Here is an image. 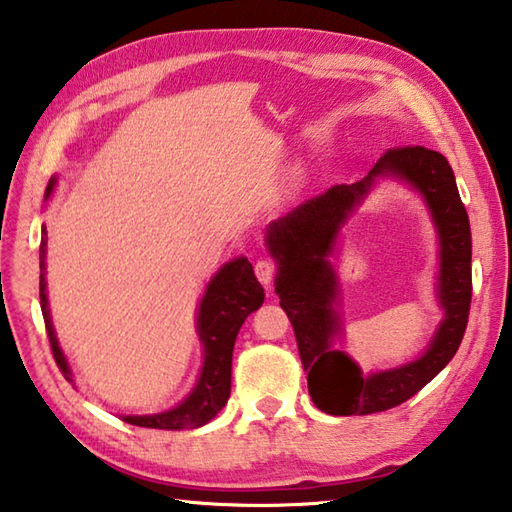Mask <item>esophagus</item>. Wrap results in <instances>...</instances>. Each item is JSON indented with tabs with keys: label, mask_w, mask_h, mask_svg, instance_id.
Wrapping results in <instances>:
<instances>
[{
	"label": "esophagus",
	"mask_w": 512,
	"mask_h": 512,
	"mask_svg": "<svg viewBox=\"0 0 512 512\" xmlns=\"http://www.w3.org/2000/svg\"><path fill=\"white\" fill-rule=\"evenodd\" d=\"M275 273H277V266L270 262V259H259V262L255 264V275L259 282H262L264 286H270L273 284L275 279Z\"/></svg>",
	"instance_id": "1"
}]
</instances>
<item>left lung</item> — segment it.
<instances>
[{"instance_id":"8db88e82","label":"left lung","mask_w":512,"mask_h":512,"mask_svg":"<svg viewBox=\"0 0 512 512\" xmlns=\"http://www.w3.org/2000/svg\"><path fill=\"white\" fill-rule=\"evenodd\" d=\"M375 176H399L425 195L440 235L438 289L447 315L422 358L364 378L352 360L332 346L339 330L334 310L337 288L325 257L332 252L338 228L367 194ZM266 244L279 264L275 293L295 330L299 357L308 373V393L324 413L346 417L395 408L419 393L455 357L473 297V239L453 168L437 150L424 146L386 150L362 182L330 186L270 224Z\"/></svg>"}]
</instances>
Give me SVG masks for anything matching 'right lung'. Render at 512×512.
I'll return each instance as SVG.
<instances>
[{
    "instance_id": "right-lung-1",
    "label": "right lung",
    "mask_w": 512,
    "mask_h": 512,
    "mask_svg": "<svg viewBox=\"0 0 512 512\" xmlns=\"http://www.w3.org/2000/svg\"><path fill=\"white\" fill-rule=\"evenodd\" d=\"M55 179H50L46 197L53 193ZM44 257H46V228L39 246V302H42V315L48 333L50 350H53L55 364L62 370L68 382H73L66 357L57 344L53 322L48 313L46 299V279H44ZM264 304V288L257 282L253 266L246 257L233 259L224 264L219 273L210 279L197 313V333L204 344V366L199 382L182 404L173 410L159 415L144 417H124V422L142 428H162V430H184L199 428L208 424L219 410H222L230 397V368H233V348L239 328L244 319Z\"/></svg>"
}]
</instances>
